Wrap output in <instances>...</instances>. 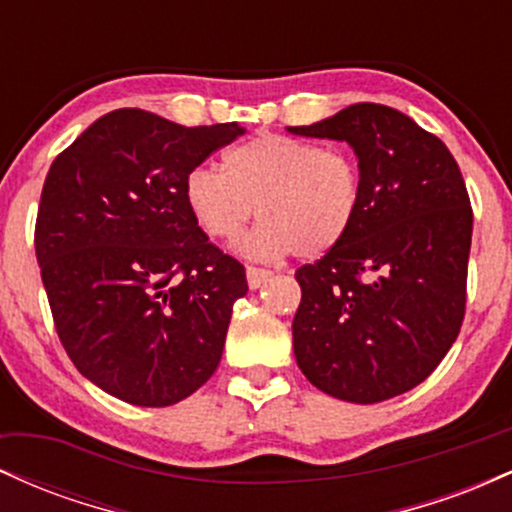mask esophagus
Returning a JSON list of instances; mask_svg holds the SVG:
<instances>
[{"label": "esophagus", "mask_w": 512, "mask_h": 512, "mask_svg": "<svg viewBox=\"0 0 512 512\" xmlns=\"http://www.w3.org/2000/svg\"><path fill=\"white\" fill-rule=\"evenodd\" d=\"M245 274H248V286L250 289H260V286H264L269 281V276H272V272L269 269H262V267H250L245 269Z\"/></svg>", "instance_id": "34e87169"}]
</instances>
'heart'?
<instances>
[{"mask_svg":"<svg viewBox=\"0 0 512 512\" xmlns=\"http://www.w3.org/2000/svg\"><path fill=\"white\" fill-rule=\"evenodd\" d=\"M185 204L216 240H236L250 257L313 260L337 248L361 209L358 161L339 146H317L284 134H257L223 154L221 173L195 168L185 178Z\"/></svg>","mask_w":512,"mask_h":512,"instance_id":"1","label":"heart"}]
</instances>
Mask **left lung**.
Here are the masks:
<instances>
[{
    "label": "left lung",
    "mask_w": 512,
    "mask_h": 512,
    "mask_svg": "<svg viewBox=\"0 0 512 512\" xmlns=\"http://www.w3.org/2000/svg\"><path fill=\"white\" fill-rule=\"evenodd\" d=\"M301 137L354 146L361 209L337 248L296 269L293 354L317 390L373 404L424 383L460 334L472 207L436 134L378 103H356Z\"/></svg>",
    "instance_id": "left-lung-1"
}]
</instances>
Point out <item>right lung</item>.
<instances>
[{
	"label": "right lung",
	"mask_w": 512,
	"mask_h": 512,
	"mask_svg": "<svg viewBox=\"0 0 512 512\" xmlns=\"http://www.w3.org/2000/svg\"><path fill=\"white\" fill-rule=\"evenodd\" d=\"M240 134L236 122L182 127L120 108L52 161L35 219L52 320L76 370L122 402L168 407L219 366L248 279L182 187Z\"/></svg>",
	"instance_id": "add662e5"
}]
</instances>
